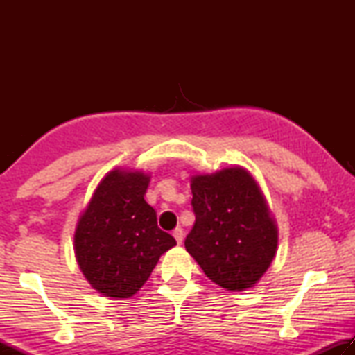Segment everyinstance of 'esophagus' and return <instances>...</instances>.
<instances>
[{
    "instance_id": "1",
    "label": "esophagus",
    "mask_w": 355,
    "mask_h": 355,
    "mask_svg": "<svg viewBox=\"0 0 355 355\" xmlns=\"http://www.w3.org/2000/svg\"><path fill=\"white\" fill-rule=\"evenodd\" d=\"M173 238L177 239L178 244L183 243V230H182V228H175V230H173Z\"/></svg>"
}]
</instances>
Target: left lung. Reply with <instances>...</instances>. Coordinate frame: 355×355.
I'll list each match as a JSON object with an SVG mask.
<instances>
[{
  "label": "left lung",
  "mask_w": 355,
  "mask_h": 355,
  "mask_svg": "<svg viewBox=\"0 0 355 355\" xmlns=\"http://www.w3.org/2000/svg\"><path fill=\"white\" fill-rule=\"evenodd\" d=\"M196 222L184 248L227 291L258 284L277 252L279 230L260 184L243 166L191 177Z\"/></svg>",
  "instance_id": "left-lung-1"
}]
</instances>
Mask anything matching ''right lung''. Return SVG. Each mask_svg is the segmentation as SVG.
<instances>
[{
    "label": "right lung",
    "instance_id": "1",
    "mask_svg": "<svg viewBox=\"0 0 355 355\" xmlns=\"http://www.w3.org/2000/svg\"><path fill=\"white\" fill-rule=\"evenodd\" d=\"M150 173L117 167L97 184L75 228V257L94 290L127 299L148 280L159 257L177 244L144 199Z\"/></svg>",
    "mask_w": 355,
    "mask_h": 355
}]
</instances>
